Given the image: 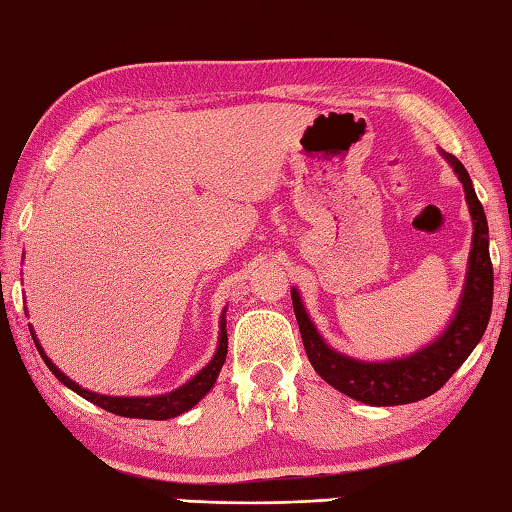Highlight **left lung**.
Returning a JSON list of instances; mask_svg holds the SVG:
<instances>
[{
  "mask_svg": "<svg viewBox=\"0 0 512 512\" xmlns=\"http://www.w3.org/2000/svg\"><path fill=\"white\" fill-rule=\"evenodd\" d=\"M439 153L464 185L472 218V243L457 310L435 341L408 356H399V359H354V356L334 350L323 339L305 310L301 292L292 287L294 314L312 368L345 397L368 403V406H403V403H414L435 394L475 350L486 332L490 310H493V265H490L484 207L475 194L466 167L450 153L441 149Z\"/></svg>",
  "mask_w": 512,
  "mask_h": 512,
  "instance_id": "left-lung-1",
  "label": "left lung"
}]
</instances>
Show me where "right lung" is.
Here are the masks:
<instances>
[{
  "label": "right lung",
  "instance_id": "right-lung-1",
  "mask_svg": "<svg viewBox=\"0 0 512 512\" xmlns=\"http://www.w3.org/2000/svg\"><path fill=\"white\" fill-rule=\"evenodd\" d=\"M225 312H227V307L223 310V314H220L218 347H216L214 356H211V361L196 376H191L187 383H182L180 388L165 392V394H153V397H109V394H98V392H91V390L82 388L80 383H75L73 379H69V376H66L51 359H48L44 347L40 345V341H37V336L33 332V325H28V330H31L37 352L42 354V359L48 365V370H51L57 376V381L64 383L69 390L77 392L80 397L95 403V406H100L102 410L120 414V417L165 421V419L180 417L182 412L194 408L196 403L202 397H205V394L211 388H214V383L218 379L220 370H223V363H225V356H227V316H225Z\"/></svg>",
  "mask_w": 512,
  "mask_h": 512
}]
</instances>
